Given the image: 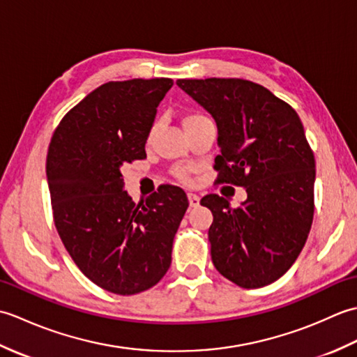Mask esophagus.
Returning <instances> with one entry per match:
<instances>
[{
    "instance_id": "34e87169",
    "label": "esophagus",
    "mask_w": 357,
    "mask_h": 357,
    "mask_svg": "<svg viewBox=\"0 0 357 357\" xmlns=\"http://www.w3.org/2000/svg\"><path fill=\"white\" fill-rule=\"evenodd\" d=\"M188 202H190V207H198L199 206V196L195 193H187Z\"/></svg>"
}]
</instances>
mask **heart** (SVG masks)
I'll return each instance as SVG.
<instances>
[{
  "label": "heart",
  "instance_id": "heart-1",
  "mask_svg": "<svg viewBox=\"0 0 357 357\" xmlns=\"http://www.w3.org/2000/svg\"><path fill=\"white\" fill-rule=\"evenodd\" d=\"M199 118H206V115H202V113H192V115H188V116L185 118V126H187L188 123H192V121L199 119ZM155 127H156V126H155ZM155 127H153V130H155ZM153 130H151V132H153ZM176 176H178L179 179H187V174H185L183 170L176 172Z\"/></svg>",
  "mask_w": 357,
  "mask_h": 357
}]
</instances>
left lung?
Masks as SVG:
<instances>
[{
  "label": "left lung",
  "mask_w": 357,
  "mask_h": 357,
  "mask_svg": "<svg viewBox=\"0 0 357 357\" xmlns=\"http://www.w3.org/2000/svg\"><path fill=\"white\" fill-rule=\"evenodd\" d=\"M218 126V184L244 187L233 208L219 195L201 199L213 213L211 261L242 288L275 282L298 259L314 213L316 162L298 113L268 89L239 78L178 79Z\"/></svg>",
  "instance_id": "left-lung-1"
}]
</instances>
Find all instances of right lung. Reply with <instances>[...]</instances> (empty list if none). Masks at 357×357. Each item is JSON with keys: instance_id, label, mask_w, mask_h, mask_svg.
Wrapping results in <instances>:
<instances>
[{"instance_id": "1", "label": "right lung", "mask_w": 357, "mask_h": 357, "mask_svg": "<svg viewBox=\"0 0 357 357\" xmlns=\"http://www.w3.org/2000/svg\"><path fill=\"white\" fill-rule=\"evenodd\" d=\"M170 78L110 81L66 113L47 151L53 221L78 268L98 287L130 296L156 285L172 264L188 207L176 185L138 204L121 169L146 158L156 107Z\"/></svg>"}]
</instances>
